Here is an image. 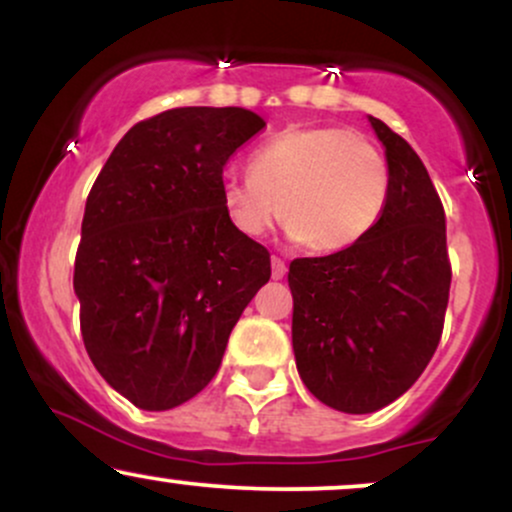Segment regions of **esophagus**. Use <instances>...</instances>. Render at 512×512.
I'll return each instance as SVG.
<instances>
[{"label":"esophagus","instance_id":"1","mask_svg":"<svg viewBox=\"0 0 512 512\" xmlns=\"http://www.w3.org/2000/svg\"><path fill=\"white\" fill-rule=\"evenodd\" d=\"M286 276V262L281 257H272V279H284Z\"/></svg>","mask_w":512,"mask_h":512}]
</instances>
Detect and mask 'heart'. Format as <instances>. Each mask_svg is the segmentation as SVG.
Returning <instances> with one entry per match:
<instances>
[{
  "mask_svg": "<svg viewBox=\"0 0 512 512\" xmlns=\"http://www.w3.org/2000/svg\"><path fill=\"white\" fill-rule=\"evenodd\" d=\"M390 195V166L368 137L346 127H289L250 158L248 178L226 175L228 221L260 238L279 221L303 248L337 252L368 236Z\"/></svg>",
  "mask_w": 512,
  "mask_h": 512,
  "instance_id": "1",
  "label": "heart"
}]
</instances>
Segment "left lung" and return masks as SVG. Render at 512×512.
Wrapping results in <instances>:
<instances>
[{"instance_id":"left-lung-1","label":"left lung","mask_w":512,"mask_h":512,"mask_svg":"<svg viewBox=\"0 0 512 512\" xmlns=\"http://www.w3.org/2000/svg\"><path fill=\"white\" fill-rule=\"evenodd\" d=\"M370 125L390 166L383 216L351 248L289 267L298 373L346 414L383 409L419 380L443 334L452 279L445 209L426 166L383 120Z\"/></svg>"}]
</instances>
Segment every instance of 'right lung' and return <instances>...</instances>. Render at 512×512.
Listing matches in <instances>:
<instances>
[{"mask_svg": "<svg viewBox=\"0 0 512 512\" xmlns=\"http://www.w3.org/2000/svg\"><path fill=\"white\" fill-rule=\"evenodd\" d=\"M267 122L245 108H173L137 122L86 199L74 262L81 337L134 407L202 392L272 276L269 250L233 228L223 168Z\"/></svg>", "mask_w": 512, "mask_h": 512, "instance_id": "obj_1", "label": "right lung"}]
</instances>
